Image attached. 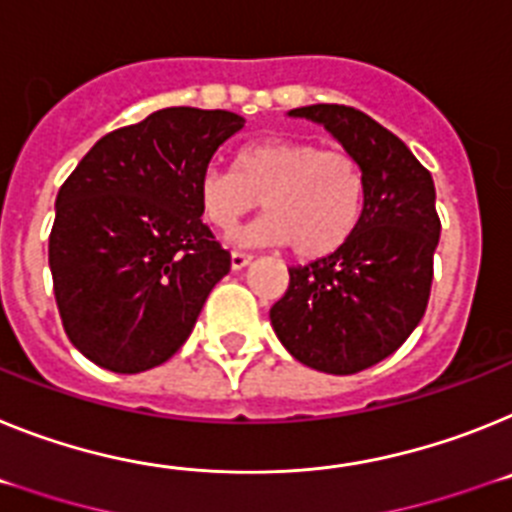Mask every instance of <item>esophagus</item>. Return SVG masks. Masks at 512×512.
Listing matches in <instances>:
<instances>
[{"mask_svg": "<svg viewBox=\"0 0 512 512\" xmlns=\"http://www.w3.org/2000/svg\"><path fill=\"white\" fill-rule=\"evenodd\" d=\"M252 262V255H247V252H231V270H242V268H247V265H250Z\"/></svg>", "mask_w": 512, "mask_h": 512, "instance_id": "obj_1", "label": "esophagus"}]
</instances>
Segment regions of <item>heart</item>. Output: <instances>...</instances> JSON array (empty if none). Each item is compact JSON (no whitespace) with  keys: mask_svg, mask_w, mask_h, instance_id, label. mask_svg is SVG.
<instances>
[{"mask_svg":"<svg viewBox=\"0 0 512 512\" xmlns=\"http://www.w3.org/2000/svg\"><path fill=\"white\" fill-rule=\"evenodd\" d=\"M260 201L268 216L237 231L234 242H291L296 255L314 260L353 237L366 203V175L348 151L268 139L239 149L234 172L206 167L198 177L203 219L224 234Z\"/></svg>","mask_w":512,"mask_h":512,"instance_id":"obj_1","label":"heart"}]
</instances>
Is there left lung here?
<instances>
[{
    "mask_svg": "<svg viewBox=\"0 0 512 512\" xmlns=\"http://www.w3.org/2000/svg\"><path fill=\"white\" fill-rule=\"evenodd\" d=\"M288 115L324 126L361 162L366 203L340 250L288 268L270 322L296 361L348 376L389 358L428 309L441 237L435 185L404 141L361 110L306 105Z\"/></svg>",
    "mask_w": 512,
    "mask_h": 512,
    "instance_id": "8db88e82",
    "label": "left lung"
}]
</instances>
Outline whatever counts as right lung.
I'll list each match as a JSON object with an SVG mask.
<instances>
[{"label":"right lung","mask_w":512,"mask_h":512,"mask_svg":"<svg viewBox=\"0 0 512 512\" xmlns=\"http://www.w3.org/2000/svg\"><path fill=\"white\" fill-rule=\"evenodd\" d=\"M244 128L229 110L164 108L102 136L56 195L48 265L71 345L113 373L182 348L231 255L203 224L198 177Z\"/></svg>","instance_id":"1"}]
</instances>
